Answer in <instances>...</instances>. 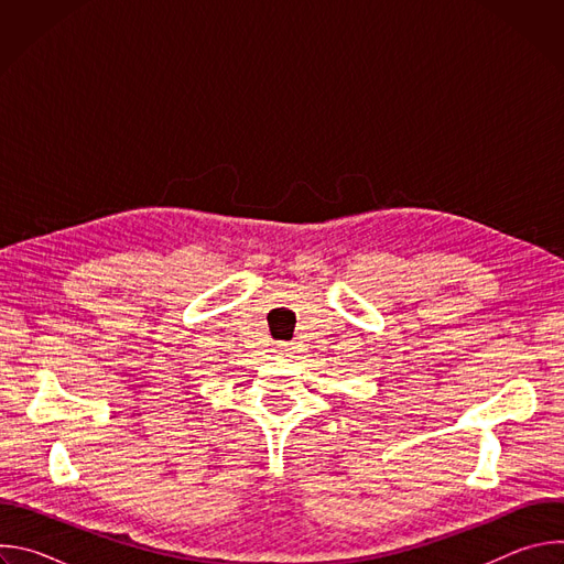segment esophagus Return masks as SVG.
Instances as JSON below:
<instances>
[{
  "label": "esophagus",
  "instance_id": "34e87169",
  "mask_svg": "<svg viewBox=\"0 0 564 564\" xmlns=\"http://www.w3.org/2000/svg\"><path fill=\"white\" fill-rule=\"evenodd\" d=\"M276 357H281V359L290 357V346H288V344H279V346H276Z\"/></svg>",
  "mask_w": 564,
  "mask_h": 564
}]
</instances>
